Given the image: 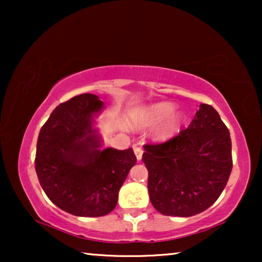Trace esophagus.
<instances>
[{
	"label": "esophagus",
	"mask_w": 262,
	"mask_h": 262,
	"mask_svg": "<svg viewBox=\"0 0 262 262\" xmlns=\"http://www.w3.org/2000/svg\"><path fill=\"white\" fill-rule=\"evenodd\" d=\"M134 151H135V155H136V157H137V160L139 161L142 159V156H143V149L141 148V146H138V145H134Z\"/></svg>",
	"instance_id": "1"
}]
</instances>
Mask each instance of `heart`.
Returning a JSON list of instances; mask_svg holds the SVG:
<instances>
[{
  "mask_svg": "<svg viewBox=\"0 0 262 262\" xmlns=\"http://www.w3.org/2000/svg\"><path fill=\"white\" fill-rule=\"evenodd\" d=\"M185 117L180 111H174L170 102H157L139 110L134 117V123L138 127H151L160 123L156 130L159 139H168L180 130Z\"/></svg>",
  "mask_w": 262,
  "mask_h": 262,
  "instance_id": "heart-1",
  "label": "heart"
}]
</instances>
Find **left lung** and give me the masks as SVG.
Here are the masks:
<instances>
[{"mask_svg": "<svg viewBox=\"0 0 262 262\" xmlns=\"http://www.w3.org/2000/svg\"><path fill=\"white\" fill-rule=\"evenodd\" d=\"M144 149L150 202L166 216L191 217L209 209L232 169L230 134L206 103L199 106L187 128Z\"/></svg>", "mask_w": 262, "mask_h": 262, "instance_id": "obj_1", "label": "left lung"}]
</instances>
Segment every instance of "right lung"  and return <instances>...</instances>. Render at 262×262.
<instances>
[{
    "mask_svg": "<svg viewBox=\"0 0 262 262\" xmlns=\"http://www.w3.org/2000/svg\"><path fill=\"white\" fill-rule=\"evenodd\" d=\"M102 108L94 94L57 106L38 136L34 166L51 202L68 213L101 217L114 210L118 193L137 162L134 150L99 149L93 114Z\"/></svg>",
    "mask_w": 262,
    "mask_h": 262,
    "instance_id": "1",
    "label": "right lung"
}]
</instances>
